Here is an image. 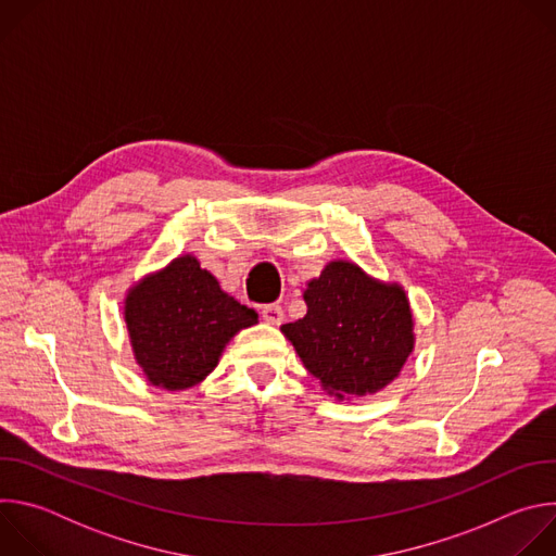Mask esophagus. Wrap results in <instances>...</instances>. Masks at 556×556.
Instances as JSON below:
<instances>
[{
	"label": "esophagus",
	"instance_id": "34e87169",
	"mask_svg": "<svg viewBox=\"0 0 556 556\" xmlns=\"http://www.w3.org/2000/svg\"><path fill=\"white\" fill-rule=\"evenodd\" d=\"M262 316H264V321H268L273 326H279L283 321V307L277 305V303H268V305L262 307Z\"/></svg>",
	"mask_w": 556,
	"mask_h": 556
}]
</instances>
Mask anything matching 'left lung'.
Returning <instances> with one entry per match:
<instances>
[{"label":"left lung","instance_id":"left-lung-1","mask_svg":"<svg viewBox=\"0 0 556 556\" xmlns=\"http://www.w3.org/2000/svg\"><path fill=\"white\" fill-rule=\"evenodd\" d=\"M303 319L281 326L305 369L337 399L376 393L401 374L414 350L405 290L332 262L303 292Z\"/></svg>","mask_w":556,"mask_h":556}]
</instances>
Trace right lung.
<instances>
[{
	"label": "right lung",
	"instance_id": "obj_1",
	"mask_svg": "<svg viewBox=\"0 0 556 556\" xmlns=\"http://www.w3.org/2000/svg\"><path fill=\"white\" fill-rule=\"evenodd\" d=\"M125 321L147 380L176 391L204 380L226 343L257 324V312L226 294L195 257L185 255L129 290Z\"/></svg>",
	"mask_w": 556,
	"mask_h": 556
}]
</instances>
